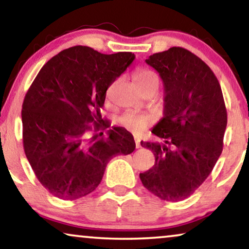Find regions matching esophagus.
<instances>
[{
    "label": "esophagus",
    "mask_w": 249,
    "mask_h": 249,
    "mask_svg": "<svg viewBox=\"0 0 249 249\" xmlns=\"http://www.w3.org/2000/svg\"><path fill=\"white\" fill-rule=\"evenodd\" d=\"M135 144H136V148L141 147V142H139L138 139H135Z\"/></svg>",
    "instance_id": "obj_1"
}]
</instances>
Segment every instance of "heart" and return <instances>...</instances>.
Listing matches in <instances>:
<instances>
[{
  "instance_id": "heart-1",
  "label": "heart",
  "mask_w": 249,
  "mask_h": 249,
  "mask_svg": "<svg viewBox=\"0 0 249 249\" xmlns=\"http://www.w3.org/2000/svg\"><path fill=\"white\" fill-rule=\"evenodd\" d=\"M132 80H134L135 86L139 90H155L158 91L159 88V77L154 71L149 69H138L132 74ZM151 118L145 114H138L135 112H127L119 119V124L127 130L134 132V134H141L147 129L151 124Z\"/></svg>"
}]
</instances>
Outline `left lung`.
Segmentation results:
<instances>
[{
    "mask_svg": "<svg viewBox=\"0 0 249 249\" xmlns=\"http://www.w3.org/2000/svg\"><path fill=\"white\" fill-rule=\"evenodd\" d=\"M146 63L164 86V115L152 130L164 142H141L155 164L139 178L155 196L179 202L205 181L222 153L226 104L215 74L190 51L171 47Z\"/></svg>",
    "mask_w": 249,
    "mask_h": 249,
    "instance_id": "1",
    "label": "left lung"
}]
</instances>
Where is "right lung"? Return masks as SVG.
Masks as SVG:
<instances>
[{"mask_svg": "<svg viewBox=\"0 0 249 249\" xmlns=\"http://www.w3.org/2000/svg\"><path fill=\"white\" fill-rule=\"evenodd\" d=\"M134 59L131 52L103 54L78 45L47 61L33 81L22 103L23 149L53 196L88 195L114 156L135 151L134 137L122 127L110 129L107 138L89 136L107 128L101 115L107 90Z\"/></svg>", "mask_w": 249, "mask_h": 249, "instance_id": "1", "label": "right lung"}]
</instances>
